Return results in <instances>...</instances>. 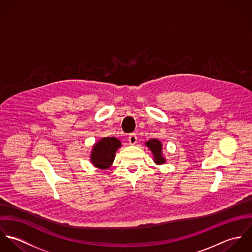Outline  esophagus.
Segmentation results:
<instances>
[{
	"mask_svg": "<svg viewBox=\"0 0 252 252\" xmlns=\"http://www.w3.org/2000/svg\"><path fill=\"white\" fill-rule=\"evenodd\" d=\"M128 141H129V144H132V145L137 144V141H138L137 135L136 134H131L128 138Z\"/></svg>",
	"mask_w": 252,
	"mask_h": 252,
	"instance_id": "esophagus-1",
	"label": "esophagus"
}]
</instances>
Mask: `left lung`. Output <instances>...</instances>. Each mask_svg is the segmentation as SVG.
<instances>
[{
	"label": "left lung",
	"mask_w": 252,
	"mask_h": 252,
	"mask_svg": "<svg viewBox=\"0 0 252 252\" xmlns=\"http://www.w3.org/2000/svg\"><path fill=\"white\" fill-rule=\"evenodd\" d=\"M145 145L149 148L153 155V161L157 165L166 163V158L163 155V144L157 139H151L145 142Z\"/></svg>",
	"instance_id": "1"
}]
</instances>
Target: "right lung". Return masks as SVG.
Instances as JSON below:
<instances>
[{
    "mask_svg": "<svg viewBox=\"0 0 252 252\" xmlns=\"http://www.w3.org/2000/svg\"><path fill=\"white\" fill-rule=\"evenodd\" d=\"M121 142L114 137L102 138L93 144L90 162L92 165L100 170H108L112 165L115 153L121 147Z\"/></svg>",
    "mask_w": 252,
    "mask_h": 252,
    "instance_id": "right-lung-1",
    "label": "right lung"
}]
</instances>
